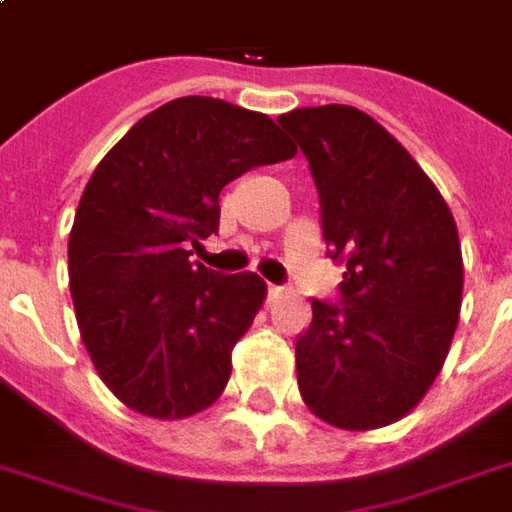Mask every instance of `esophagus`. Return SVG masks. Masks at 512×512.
<instances>
[{"label":"esophagus","mask_w":512,"mask_h":512,"mask_svg":"<svg viewBox=\"0 0 512 512\" xmlns=\"http://www.w3.org/2000/svg\"><path fill=\"white\" fill-rule=\"evenodd\" d=\"M285 296V288H279V285H268V299H282Z\"/></svg>","instance_id":"1"}]
</instances>
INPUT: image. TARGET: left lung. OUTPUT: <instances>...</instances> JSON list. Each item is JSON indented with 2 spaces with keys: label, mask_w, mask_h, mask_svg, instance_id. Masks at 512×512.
<instances>
[{
  "label": "left lung",
  "mask_w": 512,
  "mask_h": 512,
  "mask_svg": "<svg viewBox=\"0 0 512 512\" xmlns=\"http://www.w3.org/2000/svg\"><path fill=\"white\" fill-rule=\"evenodd\" d=\"M310 161L323 238L345 260L343 304L312 301L299 392L334 428L403 419L439 376L458 326L463 257L447 202L406 147L354 106L277 120Z\"/></svg>",
  "instance_id": "left-lung-1"
}]
</instances>
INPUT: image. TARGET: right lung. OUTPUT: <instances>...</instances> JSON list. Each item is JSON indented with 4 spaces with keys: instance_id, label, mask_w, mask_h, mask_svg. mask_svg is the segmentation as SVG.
<instances>
[{
    "instance_id": "obj_1",
    "label": "right lung",
    "mask_w": 512,
    "mask_h": 512,
    "mask_svg": "<svg viewBox=\"0 0 512 512\" xmlns=\"http://www.w3.org/2000/svg\"><path fill=\"white\" fill-rule=\"evenodd\" d=\"M293 156L263 112L186 95L101 158L76 208L68 277L84 348L120 403L186 419L219 400L266 282L213 274L191 263L189 246L219 230L230 180Z\"/></svg>"
}]
</instances>
